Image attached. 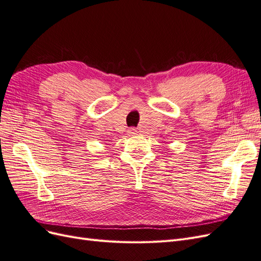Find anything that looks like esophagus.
<instances>
[{"label":"esophagus","instance_id":"obj_1","mask_svg":"<svg viewBox=\"0 0 261 261\" xmlns=\"http://www.w3.org/2000/svg\"><path fill=\"white\" fill-rule=\"evenodd\" d=\"M138 132H137V129L136 128H134V127H132V128H129L128 129V134H130V135H136Z\"/></svg>","mask_w":261,"mask_h":261}]
</instances>
